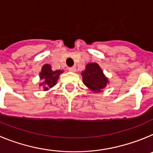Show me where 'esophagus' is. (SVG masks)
<instances>
[{"mask_svg": "<svg viewBox=\"0 0 153 153\" xmlns=\"http://www.w3.org/2000/svg\"><path fill=\"white\" fill-rule=\"evenodd\" d=\"M68 70H69V71H70V72H76V68L75 67H69Z\"/></svg>", "mask_w": 153, "mask_h": 153, "instance_id": "esophagus-1", "label": "esophagus"}]
</instances>
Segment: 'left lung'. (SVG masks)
I'll use <instances>...</instances> for the list:
<instances>
[{
  "mask_svg": "<svg viewBox=\"0 0 153 153\" xmlns=\"http://www.w3.org/2000/svg\"><path fill=\"white\" fill-rule=\"evenodd\" d=\"M83 83L90 90L100 93L105 88L108 83L107 78L105 77L100 66L96 63H90L86 65V69L82 72Z\"/></svg>",
  "mask_w": 153,
  "mask_h": 153,
  "instance_id": "left-lung-1",
  "label": "left lung"
}]
</instances>
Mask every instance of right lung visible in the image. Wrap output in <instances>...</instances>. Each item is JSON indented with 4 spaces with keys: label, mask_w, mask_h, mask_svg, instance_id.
<instances>
[{
    "label": "right lung",
    "mask_w": 153,
    "mask_h": 153,
    "mask_svg": "<svg viewBox=\"0 0 153 153\" xmlns=\"http://www.w3.org/2000/svg\"><path fill=\"white\" fill-rule=\"evenodd\" d=\"M61 73H63V71H61V70L53 71L51 67L49 64L44 65L42 67L41 72L40 74V79H43V81H44L43 83H40V86L44 85V86H43L44 90H47L48 87L51 88V87L55 86Z\"/></svg>",
    "instance_id": "obj_1"
}]
</instances>
